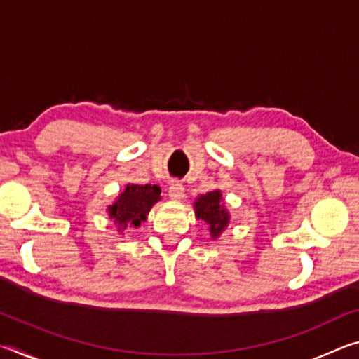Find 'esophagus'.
Instances as JSON below:
<instances>
[{
    "label": "esophagus",
    "mask_w": 359,
    "mask_h": 359,
    "mask_svg": "<svg viewBox=\"0 0 359 359\" xmlns=\"http://www.w3.org/2000/svg\"><path fill=\"white\" fill-rule=\"evenodd\" d=\"M169 196L172 200H182L185 196V187L180 184V182H172L169 185Z\"/></svg>",
    "instance_id": "esophagus-1"
}]
</instances>
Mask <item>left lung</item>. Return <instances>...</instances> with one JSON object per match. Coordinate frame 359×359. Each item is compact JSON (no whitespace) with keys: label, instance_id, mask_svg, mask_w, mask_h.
Segmentation results:
<instances>
[{"label":"left lung","instance_id":"left-lung-1","mask_svg":"<svg viewBox=\"0 0 359 359\" xmlns=\"http://www.w3.org/2000/svg\"><path fill=\"white\" fill-rule=\"evenodd\" d=\"M220 191H210L208 195H201L195 203L196 217L206 222L210 226V235L212 238H217L225 226L229 225V212L220 204Z\"/></svg>","mask_w":359,"mask_h":359}]
</instances>
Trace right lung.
Listing matches in <instances>:
<instances>
[{
  "label": "right lung",
  "mask_w": 359,
  "mask_h": 359,
  "mask_svg": "<svg viewBox=\"0 0 359 359\" xmlns=\"http://www.w3.org/2000/svg\"><path fill=\"white\" fill-rule=\"evenodd\" d=\"M159 187L156 185H128L116 203L110 208V215L118 224V229L128 225L139 226L147 219L153 204L159 200Z\"/></svg>",
  "instance_id": "right-lung-1"
}]
</instances>
